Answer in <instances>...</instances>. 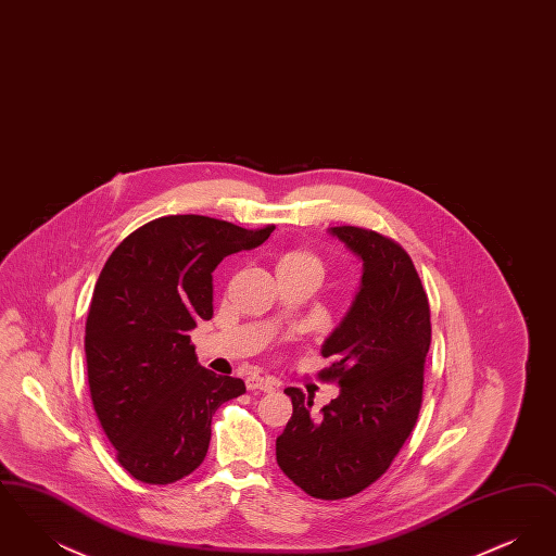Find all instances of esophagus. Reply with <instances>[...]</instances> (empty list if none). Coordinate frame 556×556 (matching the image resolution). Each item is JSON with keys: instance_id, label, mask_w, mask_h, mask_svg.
I'll return each mask as SVG.
<instances>
[{"instance_id": "esophagus-1", "label": "esophagus", "mask_w": 556, "mask_h": 556, "mask_svg": "<svg viewBox=\"0 0 556 556\" xmlns=\"http://www.w3.org/2000/svg\"><path fill=\"white\" fill-rule=\"evenodd\" d=\"M248 390H263V392H273L277 388V381H273L270 377H261V375H250L245 379Z\"/></svg>"}]
</instances>
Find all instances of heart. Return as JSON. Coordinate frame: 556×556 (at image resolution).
Masks as SVG:
<instances>
[{
    "mask_svg": "<svg viewBox=\"0 0 556 556\" xmlns=\"http://www.w3.org/2000/svg\"><path fill=\"white\" fill-rule=\"evenodd\" d=\"M279 266H317V268H320L317 258L313 254L300 252V250H293V252L283 254L281 261H279Z\"/></svg>",
    "mask_w": 556,
    "mask_h": 556,
    "instance_id": "obj_1",
    "label": "heart"
}]
</instances>
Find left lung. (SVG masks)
Masks as SVG:
<instances>
[{
  "mask_svg": "<svg viewBox=\"0 0 556 556\" xmlns=\"http://www.w3.org/2000/svg\"><path fill=\"white\" fill-rule=\"evenodd\" d=\"M327 231L363 263L345 317L320 345L333 361L323 377L340 394L313 415L311 397L286 390L293 413L277 463L306 494L340 501L383 476L417 424L431 323L421 279L397 243L358 227Z\"/></svg>",
  "mask_w": 556,
  "mask_h": 556,
  "instance_id": "1",
  "label": "left lung"
}]
</instances>
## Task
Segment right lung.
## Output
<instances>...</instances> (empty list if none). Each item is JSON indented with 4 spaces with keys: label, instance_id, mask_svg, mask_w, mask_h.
Wrapping results in <instances>:
<instances>
[{
    "label": "right lung",
    "instance_id": "1",
    "mask_svg": "<svg viewBox=\"0 0 556 556\" xmlns=\"http://www.w3.org/2000/svg\"><path fill=\"white\" fill-rule=\"evenodd\" d=\"M273 231L175 214L110 254L85 325L87 379L102 429L135 479L166 485L195 471L214 410L245 392L238 377L198 363L189 331L212 318V270Z\"/></svg>",
    "mask_w": 556,
    "mask_h": 556
}]
</instances>
